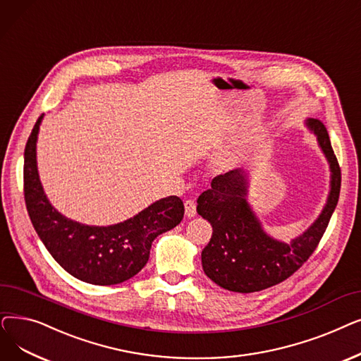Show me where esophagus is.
Here are the masks:
<instances>
[{
    "instance_id": "obj_1",
    "label": "esophagus",
    "mask_w": 361,
    "mask_h": 361,
    "mask_svg": "<svg viewBox=\"0 0 361 361\" xmlns=\"http://www.w3.org/2000/svg\"><path fill=\"white\" fill-rule=\"evenodd\" d=\"M185 214L186 217H194L197 214V204L194 200H186L185 202Z\"/></svg>"
}]
</instances>
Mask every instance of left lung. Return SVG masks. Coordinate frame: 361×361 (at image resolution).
<instances>
[{
	"label": "left lung",
	"mask_w": 361,
	"mask_h": 361,
	"mask_svg": "<svg viewBox=\"0 0 361 361\" xmlns=\"http://www.w3.org/2000/svg\"><path fill=\"white\" fill-rule=\"evenodd\" d=\"M307 125L317 135L328 157L332 188L320 217L290 244L274 241L263 232L245 200L247 179L243 170L216 176L210 190L198 197L197 212L213 226L210 243L201 252L202 269L219 286L232 293H259L293 276L317 248L338 204L341 167L323 122L310 118Z\"/></svg>",
	"instance_id": "left-lung-1"
}]
</instances>
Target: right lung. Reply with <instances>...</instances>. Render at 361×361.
<instances>
[{
    "instance_id": "1",
    "label": "right lung",
    "mask_w": 361,
    "mask_h": 361,
    "mask_svg": "<svg viewBox=\"0 0 361 361\" xmlns=\"http://www.w3.org/2000/svg\"><path fill=\"white\" fill-rule=\"evenodd\" d=\"M42 116L25 148L23 194L33 228L54 260L72 276L94 285H114L133 278L148 262L154 239L179 225L185 207L179 197L151 204L135 217L113 226H87L61 216L47 200L37 169V135Z\"/></svg>"
}]
</instances>
